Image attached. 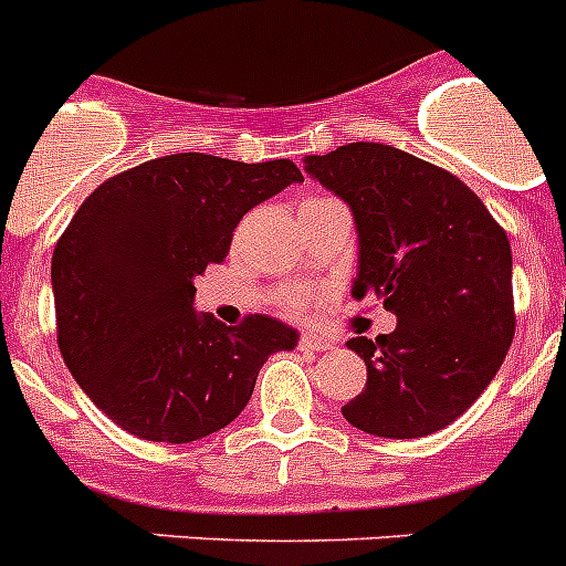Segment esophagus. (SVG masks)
<instances>
[{
  "instance_id": "34e87169",
  "label": "esophagus",
  "mask_w": 566,
  "mask_h": 566,
  "mask_svg": "<svg viewBox=\"0 0 566 566\" xmlns=\"http://www.w3.org/2000/svg\"><path fill=\"white\" fill-rule=\"evenodd\" d=\"M300 345H303V348H308V352H332L334 348L332 339H323V337H317V334H308V332L300 337Z\"/></svg>"
}]
</instances>
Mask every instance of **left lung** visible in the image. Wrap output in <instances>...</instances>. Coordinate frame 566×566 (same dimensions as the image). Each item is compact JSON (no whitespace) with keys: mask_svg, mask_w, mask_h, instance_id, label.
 <instances>
[{"mask_svg":"<svg viewBox=\"0 0 566 566\" xmlns=\"http://www.w3.org/2000/svg\"><path fill=\"white\" fill-rule=\"evenodd\" d=\"M303 164L352 209L354 294L374 292L397 317L391 334L345 343L368 382L343 417L385 439L442 431L482 397L513 343L507 234L457 175L391 144H348Z\"/></svg>","mask_w":566,"mask_h":566,"instance_id":"left-lung-1","label":"left lung"}]
</instances>
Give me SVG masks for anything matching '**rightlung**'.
<instances>
[{
	"label": "right lung",
	"instance_id": "add662e5",
	"mask_svg": "<svg viewBox=\"0 0 566 566\" xmlns=\"http://www.w3.org/2000/svg\"><path fill=\"white\" fill-rule=\"evenodd\" d=\"M303 181L292 161L175 153L104 181L53 252L59 348L82 391L133 437L187 444L247 408L258 374L300 334L252 314L195 312V277L221 263L240 218Z\"/></svg>",
	"mask_w": 566,
	"mask_h": 566
}]
</instances>
